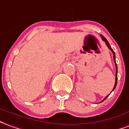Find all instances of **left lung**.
Instances as JSON below:
<instances>
[{"mask_svg": "<svg viewBox=\"0 0 129 129\" xmlns=\"http://www.w3.org/2000/svg\"><path fill=\"white\" fill-rule=\"evenodd\" d=\"M101 38H102L103 40V41H105V44H106V45L108 47L109 49H110V50H111V52H112V53H113V58H114V61H115V66H116V75H115V76H116V77H115V86H114V88H113V89H112V91H113V90H114L115 89V87H116V86H117V63H116V61H115V52H114V51H113V49H112L111 47L110 46V44H109V43H108V40H106V38H105V37L103 36L102 35H101ZM108 96H109V95H108ZM108 96H106V97H105V99L103 100L101 102H103V101H104L105 99H107V98H108Z\"/></svg>", "mask_w": 129, "mask_h": 129, "instance_id": "obj_1", "label": "left lung"}]
</instances>
